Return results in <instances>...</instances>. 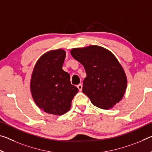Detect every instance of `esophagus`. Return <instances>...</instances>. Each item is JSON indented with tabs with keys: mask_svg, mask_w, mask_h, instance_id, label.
<instances>
[{
	"mask_svg": "<svg viewBox=\"0 0 152 152\" xmlns=\"http://www.w3.org/2000/svg\"><path fill=\"white\" fill-rule=\"evenodd\" d=\"M77 87H78V88L80 91H82V84H79L77 85Z\"/></svg>",
	"mask_w": 152,
	"mask_h": 152,
	"instance_id": "34e87169",
	"label": "esophagus"
}]
</instances>
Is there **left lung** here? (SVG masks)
<instances>
[{
	"label": "left lung",
	"mask_w": 152,
	"mask_h": 152,
	"mask_svg": "<svg viewBox=\"0 0 152 152\" xmlns=\"http://www.w3.org/2000/svg\"><path fill=\"white\" fill-rule=\"evenodd\" d=\"M72 57L83 65L86 77L82 92L94 106L109 109L118 103L127 88L122 66L110 51L97 45L72 49Z\"/></svg>",
	"instance_id": "left-lung-1"
}]
</instances>
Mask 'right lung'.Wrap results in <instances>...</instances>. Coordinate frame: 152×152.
Instances as JSON below:
<instances>
[{
  "label": "right lung",
  "mask_w": 152,
  "mask_h": 152,
  "mask_svg": "<svg viewBox=\"0 0 152 152\" xmlns=\"http://www.w3.org/2000/svg\"><path fill=\"white\" fill-rule=\"evenodd\" d=\"M66 51L57 50L43 54L36 63L31 80V92L36 104L45 112L61 115L70 110L78 89L71 84L62 66Z\"/></svg>",
  "instance_id": "1"
}]
</instances>
